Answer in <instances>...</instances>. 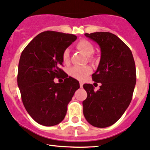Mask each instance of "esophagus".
<instances>
[{
  "label": "esophagus",
  "instance_id": "1",
  "mask_svg": "<svg viewBox=\"0 0 150 150\" xmlns=\"http://www.w3.org/2000/svg\"><path fill=\"white\" fill-rule=\"evenodd\" d=\"M80 87H82V86H83V82H80Z\"/></svg>",
  "mask_w": 150,
  "mask_h": 150
}]
</instances>
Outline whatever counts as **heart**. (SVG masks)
Returning a JSON list of instances; mask_svg holds the SVG:
<instances>
[{
  "label": "heart",
  "mask_w": 150,
  "mask_h": 150,
  "mask_svg": "<svg viewBox=\"0 0 150 150\" xmlns=\"http://www.w3.org/2000/svg\"><path fill=\"white\" fill-rule=\"evenodd\" d=\"M76 47L80 51L84 53L86 56H88L90 61H94V58L91 55L94 53V49L93 44L86 39L80 40L76 44ZM62 60L64 63H68L70 60V50L65 49L62 53ZM92 73V68L89 66L77 67L74 66L70 68L68 70V74L73 78L79 80H83L87 75Z\"/></svg>",
  "instance_id": "heart-1"
}]
</instances>
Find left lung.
<instances>
[{
    "mask_svg": "<svg viewBox=\"0 0 150 150\" xmlns=\"http://www.w3.org/2000/svg\"><path fill=\"white\" fill-rule=\"evenodd\" d=\"M99 44L101 59L92 75L95 82H101L97 92L91 84H85L87 97L82 102L87 122L97 128L114 124L132 100L136 83L135 61L129 47L110 32L85 34Z\"/></svg>",
    "mask_w": 150,
    "mask_h": 150,
    "instance_id": "obj_1",
    "label": "left lung"
}]
</instances>
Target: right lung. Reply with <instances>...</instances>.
I'll use <instances>...</instances> for the list:
<instances>
[{
	"label": "right lung",
	"instance_id": "obj_1",
	"mask_svg": "<svg viewBox=\"0 0 150 150\" xmlns=\"http://www.w3.org/2000/svg\"><path fill=\"white\" fill-rule=\"evenodd\" d=\"M76 39L74 34L46 31L38 34L22 51L18 85L24 106L39 124L53 126L61 123L68 103L80 88L78 81L61 68L62 53ZM62 75L63 83H55L54 78Z\"/></svg>",
	"mask_w": 150,
	"mask_h": 150
}]
</instances>
